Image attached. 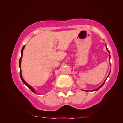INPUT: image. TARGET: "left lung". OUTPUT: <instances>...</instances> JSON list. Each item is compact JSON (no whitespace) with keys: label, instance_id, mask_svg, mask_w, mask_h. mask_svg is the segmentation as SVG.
I'll use <instances>...</instances> for the list:
<instances>
[{"label":"left lung","instance_id":"8db88e82","mask_svg":"<svg viewBox=\"0 0 123 123\" xmlns=\"http://www.w3.org/2000/svg\"><path fill=\"white\" fill-rule=\"evenodd\" d=\"M106 50H107V51H108V52H109V54H110V52H109V50H108L107 49V47H106ZM109 60H110V56H109ZM110 72L109 73V75H108V76H107V78H108V77H109V75H110ZM106 80L105 81H104L103 83V84H102L101 85V86H100L99 87V88H97V89H94V90H93L92 91H97V90H98V89H99V88H101V87H102V86H103V85H104V83H105V81H106ZM84 91H86V90H84Z\"/></svg>","mask_w":123,"mask_h":123}]
</instances>
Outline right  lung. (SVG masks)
Wrapping results in <instances>:
<instances>
[{
  "mask_svg": "<svg viewBox=\"0 0 123 123\" xmlns=\"http://www.w3.org/2000/svg\"><path fill=\"white\" fill-rule=\"evenodd\" d=\"M24 47H25V45H24V46L23 47L22 49V50H21V56H20V60H19V67H20V78H21L24 84L26 86L28 87L29 89H31V91L33 93H35V94H36V92H35L34 88H33V87H32L31 86H30V85L27 84V83L24 80V79H23V77H22V70H21V60H22V56H23V50L24 49Z\"/></svg>",
  "mask_w": 123,
  "mask_h": 123,
  "instance_id": "obj_1",
  "label": "right lung"
}]
</instances>
